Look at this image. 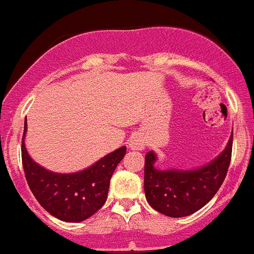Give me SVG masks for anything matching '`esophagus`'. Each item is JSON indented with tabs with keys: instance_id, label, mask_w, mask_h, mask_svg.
Returning <instances> with one entry per match:
<instances>
[{
	"instance_id": "esophagus-1",
	"label": "esophagus",
	"mask_w": 254,
	"mask_h": 254,
	"mask_svg": "<svg viewBox=\"0 0 254 254\" xmlns=\"http://www.w3.org/2000/svg\"><path fill=\"white\" fill-rule=\"evenodd\" d=\"M128 146L129 148H132V150H143L146 146V142L142 137L134 134V136H132L131 139H129Z\"/></svg>"
}]
</instances>
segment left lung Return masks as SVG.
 Returning <instances> with one entry per match:
<instances>
[{"label": "left lung", "mask_w": 254, "mask_h": 254, "mask_svg": "<svg viewBox=\"0 0 254 254\" xmlns=\"http://www.w3.org/2000/svg\"><path fill=\"white\" fill-rule=\"evenodd\" d=\"M233 133L225 150L210 164L196 170L155 169L156 155L145 157V194L148 204L171 218L188 217L208 204L217 194L232 159Z\"/></svg>", "instance_id": "1"}]
</instances>
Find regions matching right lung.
I'll return each mask as SVG.
<instances>
[{
	"label": "right lung",
	"instance_id": "add662e5",
	"mask_svg": "<svg viewBox=\"0 0 254 254\" xmlns=\"http://www.w3.org/2000/svg\"><path fill=\"white\" fill-rule=\"evenodd\" d=\"M26 128L25 120L21 143L22 166L30 190L39 204L63 222H83L92 217L106 203L113 171L126 155L125 146L83 171L55 174L37 165L30 157L24 142Z\"/></svg>",
	"mask_w": 254,
	"mask_h": 254
}]
</instances>
